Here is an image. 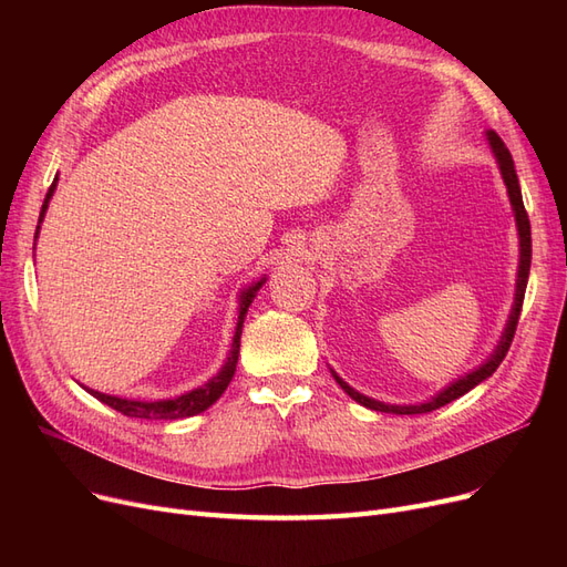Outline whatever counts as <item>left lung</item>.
Here are the masks:
<instances>
[{
	"mask_svg": "<svg viewBox=\"0 0 567 567\" xmlns=\"http://www.w3.org/2000/svg\"><path fill=\"white\" fill-rule=\"evenodd\" d=\"M487 142H489V148L494 153L496 163H499V169H502V177H504V184H506V192H508V200H511V208H513V215H516V227H518V236H520V265H518V279H516V300H513V307H511V315H508V323L506 329L502 333V340L499 346H496V350L489 354V359L485 364H480L475 371L461 375L458 381H454L452 385H447L444 390H440L435 398H431L427 402H421V404H385V402H379V400H371L367 398V394L357 392L354 388H350L346 381L340 379V375L336 371L333 379L336 383L346 390L350 398L354 402H359L367 409H373V411H385V414H404V416H411V414H427V411H435L444 404L454 402L456 398H461V394H466L468 390H473L477 383H483L485 379H489V375L499 369V364L504 362V357L511 348L513 342V336H516V329H518V319H520V310H523V300H525V288H527V277H529V262H532V236H529V219H527V213H525V205H523V196H520V184H518V175H516V167H513V158L511 153L506 148V144L502 142V136L496 134L494 130L487 132Z\"/></svg>",
	"mask_w": 567,
	"mask_h": 567,
	"instance_id": "obj_1",
	"label": "left lung"
}]
</instances>
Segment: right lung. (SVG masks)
Wrapping results in <instances>:
<instances>
[{
    "label": "right lung",
    "mask_w": 567,
    "mask_h": 567,
    "mask_svg": "<svg viewBox=\"0 0 567 567\" xmlns=\"http://www.w3.org/2000/svg\"><path fill=\"white\" fill-rule=\"evenodd\" d=\"M56 182L59 177H54V182H51L49 192L44 196V203H42V210H40V221H38V231H35V238L40 234V225L42 219L47 215V208H49V200L51 196H54L56 192ZM267 279H260L255 281L252 286H248L244 293H241V300H238V323H236V333H234V342H231V350H229V357L225 367H221L217 371V375H213V379L205 383V385H198L194 390H188L184 394H179V398H173V400H156V402H144V400H125V398H115V394H104L99 390H87L92 398H96L99 402L109 404L111 409L120 411V414H125L130 419H144V421H175V419H188V416H196L200 414V411H205L208 406H213L219 398L221 392L227 390V385L231 383L234 379V371H236V362H238V350H241V331H244V319L248 315V307L250 302L255 300L257 290L262 288Z\"/></svg>",
    "instance_id": "right-lung-1"
}]
</instances>
